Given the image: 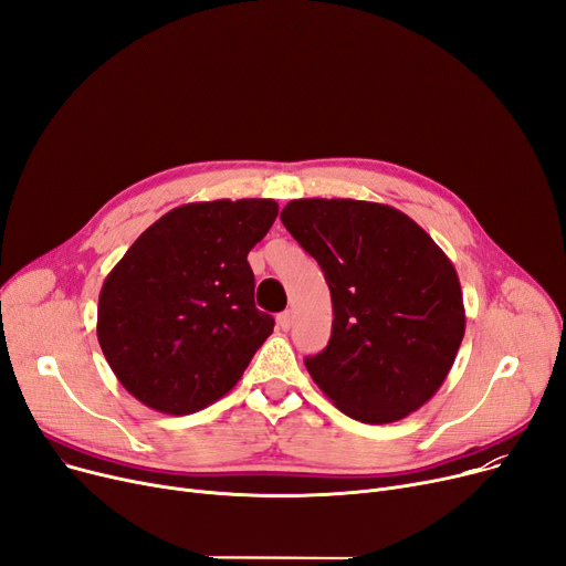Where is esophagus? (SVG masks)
<instances>
[{
  "label": "esophagus",
  "instance_id": "obj_1",
  "mask_svg": "<svg viewBox=\"0 0 566 566\" xmlns=\"http://www.w3.org/2000/svg\"><path fill=\"white\" fill-rule=\"evenodd\" d=\"M277 325L282 331H289L291 325H293V314L291 312H282L280 316H277Z\"/></svg>",
  "mask_w": 566,
  "mask_h": 566
}]
</instances>
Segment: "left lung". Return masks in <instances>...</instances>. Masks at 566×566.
Segmentation results:
<instances>
[{
	"label": "left lung",
	"instance_id": "1",
	"mask_svg": "<svg viewBox=\"0 0 566 566\" xmlns=\"http://www.w3.org/2000/svg\"><path fill=\"white\" fill-rule=\"evenodd\" d=\"M280 218L331 289V342L305 360L323 395L365 424L422 408L448 378L465 333L454 263L418 222L385 203L293 199Z\"/></svg>",
	"mask_w": 566,
	"mask_h": 566
}]
</instances>
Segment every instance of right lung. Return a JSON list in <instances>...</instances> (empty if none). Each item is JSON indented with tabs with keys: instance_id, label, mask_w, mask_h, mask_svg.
Returning a JSON list of instances; mask_svg holds the SVG:
<instances>
[{
	"instance_id": "obj_1",
	"label": "right lung",
	"mask_w": 566,
	"mask_h": 566,
	"mask_svg": "<svg viewBox=\"0 0 566 566\" xmlns=\"http://www.w3.org/2000/svg\"><path fill=\"white\" fill-rule=\"evenodd\" d=\"M273 199L174 208L105 277L98 344L144 406L190 415L241 380L275 318L254 307L250 250L277 218Z\"/></svg>"
}]
</instances>
